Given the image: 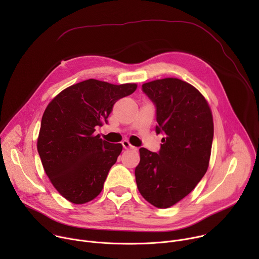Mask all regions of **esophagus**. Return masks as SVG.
I'll list each match as a JSON object with an SVG mask.
<instances>
[{"label":"esophagus","instance_id":"esophagus-1","mask_svg":"<svg viewBox=\"0 0 259 259\" xmlns=\"http://www.w3.org/2000/svg\"><path fill=\"white\" fill-rule=\"evenodd\" d=\"M122 144H123V146H124V149H131V150H137L135 146H133L128 140H123L122 141Z\"/></svg>","mask_w":259,"mask_h":259}]
</instances>
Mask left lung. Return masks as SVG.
I'll list each match as a JSON object with an SVG mask.
<instances>
[{"label":"left lung","instance_id":"8db88e82","mask_svg":"<svg viewBox=\"0 0 259 259\" xmlns=\"http://www.w3.org/2000/svg\"><path fill=\"white\" fill-rule=\"evenodd\" d=\"M157 107L156 132H163L159 154L141 147L135 168L141 196L157 208L187 197L207 172L213 141V117L202 93L176 78L142 85Z\"/></svg>","mask_w":259,"mask_h":259}]
</instances>
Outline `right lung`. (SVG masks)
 Listing matches in <instances>:
<instances>
[{
  "mask_svg": "<svg viewBox=\"0 0 259 259\" xmlns=\"http://www.w3.org/2000/svg\"><path fill=\"white\" fill-rule=\"evenodd\" d=\"M136 88L89 79L65 88L47 105L36 147L53 187L67 201L85 204L101 193L123 145L102 140L95 127Z\"/></svg>",
  "mask_w": 259,
  "mask_h": 259,
  "instance_id": "1",
  "label": "right lung"
}]
</instances>
